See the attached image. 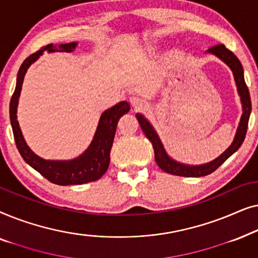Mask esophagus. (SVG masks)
Masks as SVG:
<instances>
[{
    "mask_svg": "<svg viewBox=\"0 0 258 258\" xmlns=\"http://www.w3.org/2000/svg\"><path fill=\"white\" fill-rule=\"evenodd\" d=\"M130 103L135 109H142L143 107H146V101L140 96H133L130 98Z\"/></svg>",
    "mask_w": 258,
    "mask_h": 258,
    "instance_id": "1",
    "label": "esophagus"
}]
</instances>
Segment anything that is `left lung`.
Wrapping results in <instances>:
<instances>
[{"label": "left lung", "instance_id": "8db88e82", "mask_svg": "<svg viewBox=\"0 0 258 258\" xmlns=\"http://www.w3.org/2000/svg\"><path fill=\"white\" fill-rule=\"evenodd\" d=\"M208 54H213L224 62L234 75V80L237 87V93L239 95V100L242 103V116L239 119L237 130H236L234 141L230 144V147L221 154L220 156L215 158V160L208 162L204 164L199 165H190L185 163L177 162L174 158H171L165 151L162 141L158 137L156 130L151 125V123L144 117L142 114H136V118L139 121L141 128H142L144 135L147 139L150 141L154 147L155 153V161L158 167L162 170L168 172V174L183 176V177H201V176H207L214 172L216 169L223 164L232 154L236 153L242 146L243 141L245 139L246 129H248V122L250 117V112H251V101H250V94L244 81V73H243V67L239 62V59L232 54V52L224 47L223 44H217L215 47H211L206 51Z\"/></svg>", "mask_w": 258, "mask_h": 258}]
</instances>
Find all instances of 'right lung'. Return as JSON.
Segmentation results:
<instances>
[{
	"mask_svg": "<svg viewBox=\"0 0 258 258\" xmlns=\"http://www.w3.org/2000/svg\"><path fill=\"white\" fill-rule=\"evenodd\" d=\"M76 47L77 42L57 45L50 43L24 59L19 73H17L15 91L10 100L9 107L14 139H15L16 147L21 156L31 168L40 172L48 181L58 185L84 184L88 182L97 181L105 174L109 163H110V150L112 142H114L118 119L130 110L128 102L122 101L102 112L96 132L94 134L89 147L80 156L73 158V160H45L35 154L28 147L22 132H21L19 121H17V105H19V98L27 70L34 62L40 58V56L44 51L72 52L75 50Z\"/></svg>",
	"mask_w": 258,
	"mask_h": 258,
	"instance_id": "obj_1",
	"label": "right lung"
}]
</instances>
